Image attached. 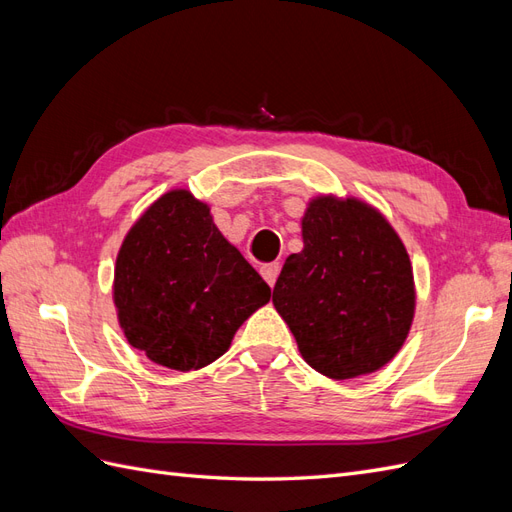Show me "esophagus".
<instances>
[{
    "instance_id": "34e87169",
    "label": "esophagus",
    "mask_w": 512,
    "mask_h": 512,
    "mask_svg": "<svg viewBox=\"0 0 512 512\" xmlns=\"http://www.w3.org/2000/svg\"><path fill=\"white\" fill-rule=\"evenodd\" d=\"M280 271H282L280 262H269V265H262L260 267V275L265 277V282L269 286H275V280H277V275H280Z\"/></svg>"
}]
</instances>
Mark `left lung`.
I'll list each match as a JSON object with an SVG mask.
<instances>
[{"instance_id": "obj_1", "label": "left lung", "mask_w": 512, "mask_h": 512, "mask_svg": "<svg viewBox=\"0 0 512 512\" xmlns=\"http://www.w3.org/2000/svg\"><path fill=\"white\" fill-rule=\"evenodd\" d=\"M303 243L273 288L303 359L335 380L380 369L404 346L414 316L404 243L376 209L333 196L309 203Z\"/></svg>"}]
</instances>
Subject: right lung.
Returning a JSON list of instances; mask_svg holds the SVG:
<instances>
[{"instance_id": "obj_1", "label": "right lung", "mask_w": 512, "mask_h": 512, "mask_svg": "<svg viewBox=\"0 0 512 512\" xmlns=\"http://www.w3.org/2000/svg\"><path fill=\"white\" fill-rule=\"evenodd\" d=\"M271 288L190 192L158 198L117 256L115 307L128 342L153 363L190 371L228 350Z\"/></svg>"}]
</instances>
